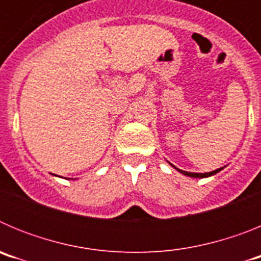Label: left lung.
Here are the masks:
<instances>
[{
    "label": "left lung",
    "mask_w": 261,
    "mask_h": 261,
    "mask_svg": "<svg viewBox=\"0 0 261 261\" xmlns=\"http://www.w3.org/2000/svg\"><path fill=\"white\" fill-rule=\"evenodd\" d=\"M170 163V162H168ZM171 165V163H170ZM172 167L175 168V170H177V171L180 172V174L186 175V176H190V177H196V179H202V177H209V176H213V175H216L217 172H220L221 170H222L223 167L221 168H217V170H214V171H211V172H204V174H201V172H188V171H183V170H180V168L175 167L174 165H171Z\"/></svg>",
    "instance_id": "left-lung-1"
}]
</instances>
